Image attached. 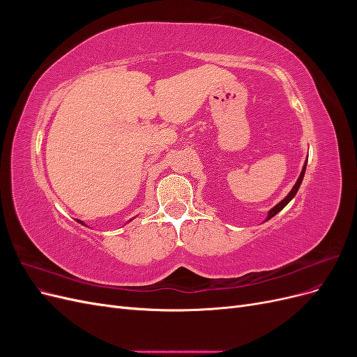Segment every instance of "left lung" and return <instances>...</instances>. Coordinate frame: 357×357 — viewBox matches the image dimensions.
I'll return each instance as SVG.
<instances>
[{"instance_id":"obj_1","label":"left lung","mask_w":357,"mask_h":357,"mask_svg":"<svg viewBox=\"0 0 357 357\" xmlns=\"http://www.w3.org/2000/svg\"><path fill=\"white\" fill-rule=\"evenodd\" d=\"M305 168H307V162L304 164V168H302V171H301V176H299V178H298V181L295 183V186H294V189H291L290 192H289V195L282 201V202H278L275 207L273 208V210H269V213H268V219L266 220H269L271 218H274V215L278 213V211H282L286 205L291 201V198H294L295 195H296V192H298V189H299V186H301V183H302V178H304V174H305Z\"/></svg>"}]
</instances>
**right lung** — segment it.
I'll use <instances>...</instances> for the list:
<instances>
[{"label":"right lung","mask_w":357,"mask_h":357,"mask_svg":"<svg viewBox=\"0 0 357 357\" xmlns=\"http://www.w3.org/2000/svg\"><path fill=\"white\" fill-rule=\"evenodd\" d=\"M80 223H82V222H80Z\"/></svg>","instance_id":"right-lung-1"}]
</instances>
